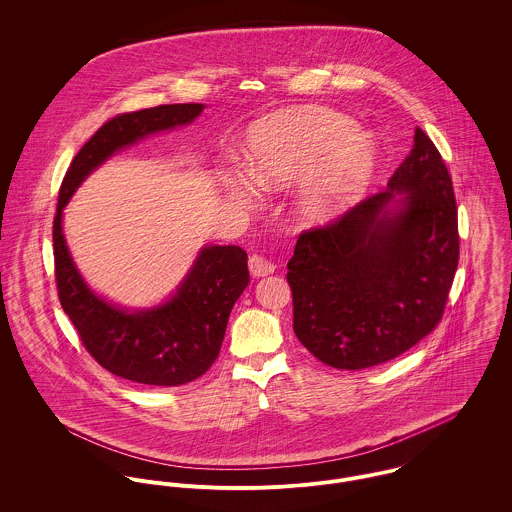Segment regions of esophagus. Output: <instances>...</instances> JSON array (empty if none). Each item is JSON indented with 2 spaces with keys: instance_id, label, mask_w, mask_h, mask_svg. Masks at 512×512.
Listing matches in <instances>:
<instances>
[{
  "instance_id": "obj_1",
  "label": "esophagus",
  "mask_w": 512,
  "mask_h": 512,
  "mask_svg": "<svg viewBox=\"0 0 512 512\" xmlns=\"http://www.w3.org/2000/svg\"><path fill=\"white\" fill-rule=\"evenodd\" d=\"M248 266H250L252 276H256V278L274 274V270H276V264L272 260H268L266 256H262V254H252L250 260H248Z\"/></svg>"
}]
</instances>
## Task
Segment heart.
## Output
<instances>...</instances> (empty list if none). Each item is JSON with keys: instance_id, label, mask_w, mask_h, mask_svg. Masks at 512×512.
<instances>
[{"instance_id": "heart-1", "label": "heart", "mask_w": 512, "mask_h": 512, "mask_svg": "<svg viewBox=\"0 0 512 512\" xmlns=\"http://www.w3.org/2000/svg\"><path fill=\"white\" fill-rule=\"evenodd\" d=\"M248 171L222 175L226 191L244 203L254 201L256 183L284 189L299 179L297 215L305 222L335 217L365 187L376 151L368 136L355 132L347 116L301 106L272 112L246 132Z\"/></svg>"}]
</instances>
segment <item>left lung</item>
Instances as JSON below:
<instances>
[{"label":"left lung","instance_id":"left-lung-1","mask_svg":"<svg viewBox=\"0 0 512 512\" xmlns=\"http://www.w3.org/2000/svg\"><path fill=\"white\" fill-rule=\"evenodd\" d=\"M396 192L405 195L396 200ZM457 262L451 177L416 128L410 155L384 191L299 234L288 262L293 333L333 368L396 359L438 327Z\"/></svg>","mask_w":512,"mask_h":512}]
</instances>
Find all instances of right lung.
<instances>
[{
	"label": "right lung",
	"instance_id": "right-lung-1",
	"mask_svg": "<svg viewBox=\"0 0 512 512\" xmlns=\"http://www.w3.org/2000/svg\"><path fill=\"white\" fill-rule=\"evenodd\" d=\"M203 108L163 104L110 118L74 155L53 220L57 292L84 349L108 372L149 386L191 382L217 361L228 315L250 282L248 256L240 246H207L167 303L130 313L90 292L80 278L63 236V209L84 177L114 151L189 124Z\"/></svg>",
	"mask_w": 512,
	"mask_h": 512
}]
</instances>
